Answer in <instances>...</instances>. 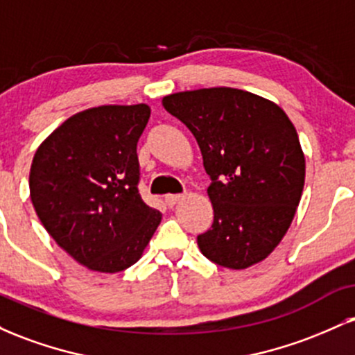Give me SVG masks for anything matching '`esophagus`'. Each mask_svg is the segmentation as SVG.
Wrapping results in <instances>:
<instances>
[{
    "label": "esophagus",
    "mask_w": 355,
    "mask_h": 355,
    "mask_svg": "<svg viewBox=\"0 0 355 355\" xmlns=\"http://www.w3.org/2000/svg\"><path fill=\"white\" fill-rule=\"evenodd\" d=\"M182 198H183V195H172V193H170V195H166V197H165V202H166V205H168V207H173L175 203L180 202Z\"/></svg>",
    "instance_id": "esophagus-1"
}]
</instances>
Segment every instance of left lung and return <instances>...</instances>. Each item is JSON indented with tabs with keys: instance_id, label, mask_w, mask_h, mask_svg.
<instances>
[{
	"instance_id": "left-lung-1",
	"label": "left lung",
	"mask_w": 355,
	"mask_h": 355,
	"mask_svg": "<svg viewBox=\"0 0 355 355\" xmlns=\"http://www.w3.org/2000/svg\"><path fill=\"white\" fill-rule=\"evenodd\" d=\"M162 103L193 133L210 175L214 223L197 237L200 252L234 270L262 262L302 197L305 157L294 123L274 101L229 87L173 93Z\"/></svg>"
}]
</instances>
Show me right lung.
I'll list each match as a JSON object with an SVG mask.
<instances>
[{"mask_svg":"<svg viewBox=\"0 0 355 355\" xmlns=\"http://www.w3.org/2000/svg\"><path fill=\"white\" fill-rule=\"evenodd\" d=\"M150 107L103 105L64 120L36 150L30 197L55 242L89 270L138 262L162 214L138 193V138Z\"/></svg>","mask_w":355,"mask_h":355,"instance_id":"right-lung-1","label":"right lung"}]
</instances>
